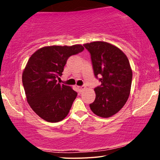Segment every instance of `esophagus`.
<instances>
[{"mask_svg": "<svg viewBox=\"0 0 160 160\" xmlns=\"http://www.w3.org/2000/svg\"><path fill=\"white\" fill-rule=\"evenodd\" d=\"M85 88H86V86H84V85H83V86H81V87H78V91H79L80 92H82L84 90Z\"/></svg>", "mask_w": 160, "mask_h": 160, "instance_id": "esophagus-1", "label": "esophagus"}]
</instances>
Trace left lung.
Listing matches in <instances>:
<instances>
[{
    "label": "left lung",
    "instance_id": "left-lung-1",
    "mask_svg": "<svg viewBox=\"0 0 160 160\" xmlns=\"http://www.w3.org/2000/svg\"><path fill=\"white\" fill-rule=\"evenodd\" d=\"M90 53L95 76H101V85L95 88L96 97L89 104L98 117H112L123 108L130 93L132 71L126 54L104 41L84 44Z\"/></svg>",
    "mask_w": 160,
    "mask_h": 160
}]
</instances>
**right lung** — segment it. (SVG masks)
Masks as SVG:
<instances>
[{"label": "right lung", "instance_id": "obj_1", "mask_svg": "<svg viewBox=\"0 0 160 160\" xmlns=\"http://www.w3.org/2000/svg\"><path fill=\"white\" fill-rule=\"evenodd\" d=\"M81 44L49 46L34 52L22 72L26 98L35 113L49 122H58L68 114L77 92L70 86L60 84L69 57L82 52Z\"/></svg>", "mask_w": 160, "mask_h": 160}]
</instances>
